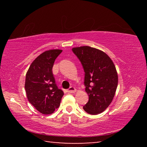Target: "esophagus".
Here are the masks:
<instances>
[{
    "mask_svg": "<svg viewBox=\"0 0 147 147\" xmlns=\"http://www.w3.org/2000/svg\"><path fill=\"white\" fill-rule=\"evenodd\" d=\"M68 93H74L76 92V88H74V87H70V88L69 89H67Z\"/></svg>",
    "mask_w": 147,
    "mask_h": 147,
    "instance_id": "esophagus-1",
    "label": "esophagus"
}]
</instances>
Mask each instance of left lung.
Listing matches in <instances>:
<instances>
[{"mask_svg":"<svg viewBox=\"0 0 147 147\" xmlns=\"http://www.w3.org/2000/svg\"><path fill=\"white\" fill-rule=\"evenodd\" d=\"M85 72L86 91L89 101L83 107L90 115L105 110L115 96L118 85V74L115 65L108 55L100 50L89 46L74 47Z\"/></svg>","mask_w":147,"mask_h":147,"instance_id":"obj_1","label":"left lung"}]
</instances>
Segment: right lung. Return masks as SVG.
I'll list each match as a JSON object with an SVG mask.
<instances>
[{
  "instance_id": "right-lung-1",
  "label": "right lung",
  "mask_w": 147,
  "mask_h": 147,
  "mask_svg": "<svg viewBox=\"0 0 147 147\" xmlns=\"http://www.w3.org/2000/svg\"><path fill=\"white\" fill-rule=\"evenodd\" d=\"M62 50L46 51L31 63L26 74L27 98L39 112L45 115L53 113L60 105L64 94L55 83L53 67L55 59Z\"/></svg>"
}]
</instances>
